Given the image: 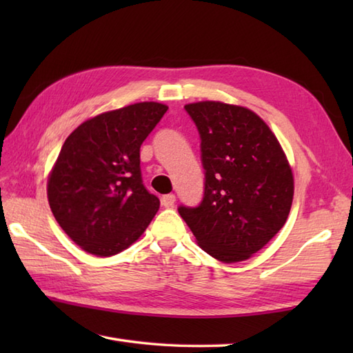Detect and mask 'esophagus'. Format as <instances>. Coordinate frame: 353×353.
Returning a JSON list of instances; mask_svg holds the SVG:
<instances>
[{
    "instance_id": "1",
    "label": "esophagus",
    "mask_w": 353,
    "mask_h": 353,
    "mask_svg": "<svg viewBox=\"0 0 353 353\" xmlns=\"http://www.w3.org/2000/svg\"><path fill=\"white\" fill-rule=\"evenodd\" d=\"M161 201L165 208H172L176 203V196L174 194H165V196H162Z\"/></svg>"
}]
</instances>
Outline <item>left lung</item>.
<instances>
[{"label": "left lung", "mask_w": 353, "mask_h": 353, "mask_svg": "<svg viewBox=\"0 0 353 353\" xmlns=\"http://www.w3.org/2000/svg\"><path fill=\"white\" fill-rule=\"evenodd\" d=\"M185 110L200 134L205 194L199 206H179V214L212 258L249 259L288 219L294 179L287 156L250 109L199 101Z\"/></svg>", "instance_id": "obj_1"}]
</instances>
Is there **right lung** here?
<instances>
[{
    "label": "right lung",
    "instance_id": "add662e5",
    "mask_svg": "<svg viewBox=\"0 0 353 353\" xmlns=\"http://www.w3.org/2000/svg\"><path fill=\"white\" fill-rule=\"evenodd\" d=\"M167 110L134 103L88 119L66 138L48 177V203L85 252H123L153 220L161 201L142 183L139 148Z\"/></svg>",
    "mask_w": 353,
    "mask_h": 353
}]
</instances>
